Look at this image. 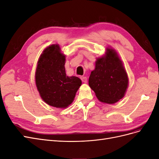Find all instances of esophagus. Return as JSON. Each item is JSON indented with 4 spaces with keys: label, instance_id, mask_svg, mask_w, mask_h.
<instances>
[{
    "label": "esophagus",
    "instance_id": "obj_1",
    "mask_svg": "<svg viewBox=\"0 0 159 159\" xmlns=\"http://www.w3.org/2000/svg\"><path fill=\"white\" fill-rule=\"evenodd\" d=\"M81 81H83L84 83H87V81H88V79H87V78H86V77H85V76H82V77H81Z\"/></svg>",
    "mask_w": 159,
    "mask_h": 159
}]
</instances>
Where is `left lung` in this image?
Listing matches in <instances>:
<instances>
[{"label":"left lung","instance_id":"8db88e82","mask_svg":"<svg viewBox=\"0 0 159 159\" xmlns=\"http://www.w3.org/2000/svg\"><path fill=\"white\" fill-rule=\"evenodd\" d=\"M89 85L103 103H115L125 95L129 85L128 75L114 49L107 47L105 54L97 57L95 68L89 76Z\"/></svg>","mask_w":159,"mask_h":159}]
</instances>
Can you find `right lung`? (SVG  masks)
Returning <instances> with one entry per match:
<instances>
[{"instance_id":"add662e5","label":"right lung","mask_w":159,"mask_h":159,"mask_svg":"<svg viewBox=\"0 0 159 159\" xmlns=\"http://www.w3.org/2000/svg\"><path fill=\"white\" fill-rule=\"evenodd\" d=\"M65 63L66 55L59 44H52L43 50L35 72L36 85L42 100L60 109L72 103L81 85L78 77L66 75Z\"/></svg>"}]
</instances>
